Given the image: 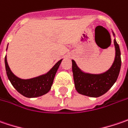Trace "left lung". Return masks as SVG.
Listing matches in <instances>:
<instances>
[{"instance_id": "8db88e82", "label": "left lung", "mask_w": 128, "mask_h": 128, "mask_svg": "<svg viewBox=\"0 0 128 128\" xmlns=\"http://www.w3.org/2000/svg\"><path fill=\"white\" fill-rule=\"evenodd\" d=\"M112 33L114 38L115 56L108 70L100 74L87 73L81 70L74 60H72L75 89L81 94L91 97H100L108 92L118 80L121 68V54L114 32L112 31Z\"/></svg>"}]
</instances>
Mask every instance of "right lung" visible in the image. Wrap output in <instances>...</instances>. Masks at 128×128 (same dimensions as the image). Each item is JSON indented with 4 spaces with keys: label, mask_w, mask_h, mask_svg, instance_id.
I'll list each match as a JSON object with an SVG mask.
<instances>
[{
    "label": "right lung",
    "mask_w": 128,
    "mask_h": 128,
    "mask_svg": "<svg viewBox=\"0 0 128 128\" xmlns=\"http://www.w3.org/2000/svg\"><path fill=\"white\" fill-rule=\"evenodd\" d=\"M8 49V46L6 51ZM63 59V58H62ZM62 59H60L46 73L31 79H21L14 74L9 67L7 57H5V66L8 78L14 87L26 97L33 98L42 96L51 90L54 79Z\"/></svg>",
    "instance_id": "obj_1"
}]
</instances>
